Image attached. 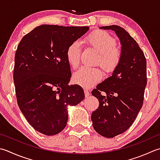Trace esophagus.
<instances>
[{
  "label": "esophagus",
  "mask_w": 160,
  "mask_h": 160,
  "mask_svg": "<svg viewBox=\"0 0 160 160\" xmlns=\"http://www.w3.org/2000/svg\"><path fill=\"white\" fill-rule=\"evenodd\" d=\"M84 94H85V97H88L89 96V92L88 89H84Z\"/></svg>",
  "instance_id": "obj_1"
}]
</instances>
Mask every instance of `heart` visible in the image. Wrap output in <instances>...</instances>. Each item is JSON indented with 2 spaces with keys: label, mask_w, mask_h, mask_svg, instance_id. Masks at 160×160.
Returning a JSON list of instances; mask_svg holds the SVG:
<instances>
[{
  "label": "heart",
  "mask_w": 160,
  "mask_h": 160,
  "mask_svg": "<svg viewBox=\"0 0 160 160\" xmlns=\"http://www.w3.org/2000/svg\"><path fill=\"white\" fill-rule=\"evenodd\" d=\"M85 42L100 52L97 63L100 64L106 72H112L119 63L121 54L117 47V41L105 31H96L87 37ZM82 47L79 42L76 41L68 46L66 51L68 63L71 67L76 68L80 64ZM102 74L98 68L82 67L75 72L73 80L84 87H90L102 79Z\"/></svg>",
  "instance_id": "b5f03b06"
}]
</instances>
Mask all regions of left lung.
Instances as JSON below:
<instances>
[{"label": "left lung", "instance_id": "obj_1", "mask_svg": "<svg viewBox=\"0 0 160 160\" xmlns=\"http://www.w3.org/2000/svg\"><path fill=\"white\" fill-rule=\"evenodd\" d=\"M100 29L114 31L121 45V58L112 76L92 91L99 107L91 118L97 132L113 138L132 126L142 109L147 83L146 60L138 43L124 28L113 25Z\"/></svg>", "mask_w": 160, "mask_h": 160}]
</instances>
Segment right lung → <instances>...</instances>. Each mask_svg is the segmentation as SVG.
Segmentation results:
<instances>
[{"label": "right lung", "mask_w": 160, "mask_h": 160, "mask_svg": "<svg viewBox=\"0 0 160 160\" xmlns=\"http://www.w3.org/2000/svg\"><path fill=\"white\" fill-rule=\"evenodd\" d=\"M89 28L42 25L26 34L14 57V82L17 103L28 123L38 132L55 135L64 130L68 107L84 98L71 77L66 51Z\"/></svg>", "instance_id": "right-lung-1"}]
</instances>
